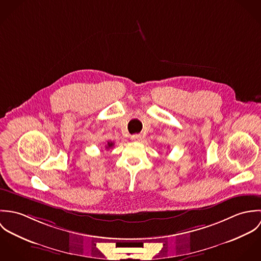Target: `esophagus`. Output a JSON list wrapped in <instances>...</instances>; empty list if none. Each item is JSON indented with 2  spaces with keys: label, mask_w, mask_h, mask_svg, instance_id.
I'll list each match as a JSON object with an SVG mask.
<instances>
[{
  "label": "esophagus",
  "mask_w": 261,
  "mask_h": 261,
  "mask_svg": "<svg viewBox=\"0 0 261 261\" xmlns=\"http://www.w3.org/2000/svg\"><path fill=\"white\" fill-rule=\"evenodd\" d=\"M130 138H132L133 141H136V142L142 141V136L141 135H133Z\"/></svg>",
  "instance_id": "34e87169"
}]
</instances>
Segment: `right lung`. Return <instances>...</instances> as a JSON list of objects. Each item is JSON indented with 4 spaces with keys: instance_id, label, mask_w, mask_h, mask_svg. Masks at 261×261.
Here are the masks:
<instances>
[{
    "instance_id": "1",
    "label": "right lung",
    "mask_w": 261,
    "mask_h": 261,
    "mask_svg": "<svg viewBox=\"0 0 261 261\" xmlns=\"http://www.w3.org/2000/svg\"><path fill=\"white\" fill-rule=\"evenodd\" d=\"M112 147H113V143H112V142H109V143H108V145L106 146V148L108 149H111Z\"/></svg>"
}]
</instances>
